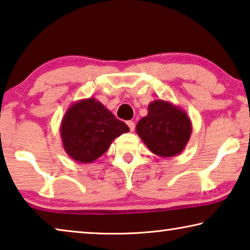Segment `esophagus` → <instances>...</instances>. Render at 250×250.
Returning a JSON list of instances; mask_svg holds the SVG:
<instances>
[{
    "mask_svg": "<svg viewBox=\"0 0 250 250\" xmlns=\"http://www.w3.org/2000/svg\"><path fill=\"white\" fill-rule=\"evenodd\" d=\"M127 125H128V127L130 129V132H133V130L135 129V123L133 121H128Z\"/></svg>",
    "mask_w": 250,
    "mask_h": 250,
    "instance_id": "esophagus-1",
    "label": "esophagus"
}]
</instances>
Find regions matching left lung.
Instances as JSON below:
<instances>
[{"mask_svg":"<svg viewBox=\"0 0 250 250\" xmlns=\"http://www.w3.org/2000/svg\"><path fill=\"white\" fill-rule=\"evenodd\" d=\"M193 125L182 107L163 100L148 105L147 115L137 123L136 133L154 154L171 157L181 154L189 141Z\"/></svg>","mask_w":250,"mask_h":250,"instance_id":"8db88e82","label":"left lung"}]
</instances>
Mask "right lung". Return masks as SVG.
Wrapping results in <instances>:
<instances>
[{
	"mask_svg": "<svg viewBox=\"0 0 250 250\" xmlns=\"http://www.w3.org/2000/svg\"><path fill=\"white\" fill-rule=\"evenodd\" d=\"M127 132L128 126L94 97L69 106L60 127L64 150L72 159L83 164L96 161L116 137Z\"/></svg>",
	"mask_w": 250,
	"mask_h": 250,
	"instance_id": "obj_1",
	"label": "right lung"
}]
</instances>
